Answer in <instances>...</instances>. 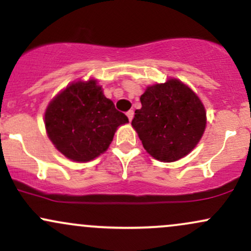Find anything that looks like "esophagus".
<instances>
[{
    "label": "esophagus",
    "mask_w": 251,
    "mask_h": 251,
    "mask_svg": "<svg viewBox=\"0 0 251 251\" xmlns=\"http://www.w3.org/2000/svg\"><path fill=\"white\" fill-rule=\"evenodd\" d=\"M126 116H127L129 122H132V119H133V117H134V112L131 109V111H128L127 113H126Z\"/></svg>",
    "instance_id": "obj_1"
}]
</instances>
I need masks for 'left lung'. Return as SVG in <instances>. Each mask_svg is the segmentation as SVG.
<instances>
[{"mask_svg":"<svg viewBox=\"0 0 251 251\" xmlns=\"http://www.w3.org/2000/svg\"><path fill=\"white\" fill-rule=\"evenodd\" d=\"M132 126L154 159L172 163L196 148L206 126L203 102L178 79L148 86L140 97Z\"/></svg>","mask_w":251,"mask_h":251,"instance_id":"8db88e82","label":"left lung"}]
</instances>
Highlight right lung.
<instances>
[{"mask_svg":"<svg viewBox=\"0 0 251 251\" xmlns=\"http://www.w3.org/2000/svg\"><path fill=\"white\" fill-rule=\"evenodd\" d=\"M128 118L103 96L96 79L74 81L48 103L45 126L59 152L73 162L85 163L108 149L120 125Z\"/></svg>","mask_w":251,"mask_h":251,"instance_id":"obj_1","label":"right lung"}]
</instances>
